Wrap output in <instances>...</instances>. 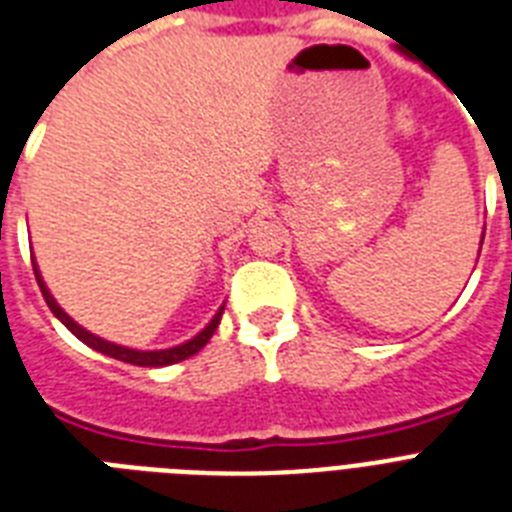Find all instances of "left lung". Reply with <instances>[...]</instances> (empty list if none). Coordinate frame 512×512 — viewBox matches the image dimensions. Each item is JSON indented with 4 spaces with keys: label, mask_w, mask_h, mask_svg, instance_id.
<instances>
[{
    "label": "left lung",
    "mask_w": 512,
    "mask_h": 512,
    "mask_svg": "<svg viewBox=\"0 0 512 512\" xmlns=\"http://www.w3.org/2000/svg\"><path fill=\"white\" fill-rule=\"evenodd\" d=\"M481 242H484V236H481Z\"/></svg>",
    "instance_id": "left-lung-1"
}]
</instances>
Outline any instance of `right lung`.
Returning <instances> with one entry per match:
<instances>
[{"mask_svg": "<svg viewBox=\"0 0 512 512\" xmlns=\"http://www.w3.org/2000/svg\"><path fill=\"white\" fill-rule=\"evenodd\" d=\"M33 273H36V281H39V289H41V294H44V299H47L49 310H52V313L57 315L62 323H65V328H68L70 334H76L83 344H89L91 350L102 352V355L115 357V360H123V363L141 365V368H162V365L181 363V360H186V357L197 355V352L202 350L207 342H210V336L215 334V328H218V323H220V315H223V307H220L218 313H215L213 321L207 323V326L202 328V331H199L194 339H189L186 344H178V347H170V350H155V352L128 350V347H120V344L105 342V339H99V336H94L91 331H86L83 326H78V323L73 321V318H70V315L65 313V310H62L57 302H54V297L49 294L47 284H44V278L39 276V268H36V265H33Z\"/></svg>", "mask_w": 512, "mask_h": 512, "instance_id": "add662e5", "label": "right lung"}]
</instances>
